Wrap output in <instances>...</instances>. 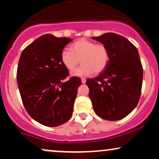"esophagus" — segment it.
Returning a JSON list of instances; mask_svg holds the SVG:
<instances>
[{
	"instance_id": "1",
	"label": "esophagus",
	"mask_w": 159,
	"mask_h": 159,
	"mask_svg": "<svg viewBox=\"0 0 159 159\" xmlns=\"http://www.w3.org/2000/svg\"><path fill=\"white\" fill-rule=\"evenodd\" d=\"M81 82H82V83H83V84H84L85 82H86V79H85V78H81Z\"/></svg>"
}]
</instances>
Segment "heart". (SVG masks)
I'll return each mask as SVG.
<instances>
[{"instance_id":"heart-1","label":"heart","mask_w":159,"mask_h":159,"mask_svg":"<svg viewBox=\"0 0 159 159\" xmlns=\"http://www.w3.org/2000/svg\"><path fill=\"white\" fill-rule=\"evenodd\" d=\"M61 62L69 70H73L79 64V68L73 71V76H86L98 74L105 69L108 64L110 54L107 47L103 43L80 39L72 43L70 51L63 50L61 55Z\"/></svg>"}]
</instances>
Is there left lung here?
Returning <instances> with one entry per match:
<instances>
[{
  "instance_id": "obj_1",
  "label": "left lung",
  "mask_w": 159,
  "mask_h": 159,
  "mask_svg": "<svg viewBox=\"0 0 159 159\" xmlns=\"http://www.w3.org/2000/svg\"><path fill=\"white\" fill-rule=\"evenodd\" d=\"M93 39L107 47L108 64L97 77L89 78V97L99 117L119 120L135 108L143 83V66L138 49L126 38L107 33Z\"/></svg>"
}]
</instances>
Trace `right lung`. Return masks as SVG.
<instances>
[{
    "mask_svg": "<svg viewBox=\"0 0 159 159\" xmlns=\"http://www.w3.org/2000/svg\"><path fill=\"white\" fill-rule=\"evenodd\" d=\"M66 37L45 34L23 50L17 69V81L27 112L43 125L58 126L70 119L81 84V78L69 76L61 62Z\"/></svg>",
    "mask_w": 159,
    "mask_h": 159,
    "instance_id": "obj_1",
    "label": "right lung"
}]
</instances>
